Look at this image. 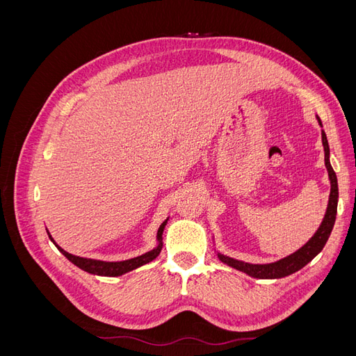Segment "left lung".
Masks as SVG:
<instances>
[{
  "instance_id": "1",
  "label": "left lung",
  "mask_w": 356,
  "mask_h": 356,
  "mask_svg": "<svg viewBox=\"0 0 356 356\" xmlns=\"http://www.w3.org/2000/svg\"><path fill=\"white\" fill-rule=\"evenodd\" d=\"M319 120V118H318ZM319 124L322 126L321 120ZM322 144H324V152H325V166L328 170V177L331 181V193H330V200H328V208L325 212L324 221H322L321 227L318 232L314 234L312 238L303 248H300L298 251L294 254H291L282 260H279L276 263L270 264H250V263H243L239 260H234V258L225 257L218 254V258L225 263L227 266L238 268V270L250 275L257 279H279V277H285L298 272L300 268H303L307 263H310L314 258L322 251V248L325 246L331 230L334 227V222H336V215H337V202H339V186H337V177L336 172L331 168L330 163V147L327 141V135L322 131Z\"/></svg>"
}]
</instances>
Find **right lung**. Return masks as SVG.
I'll return each instance as SVG.
<instances>
[{
  "label": "right lung",
  "instance_id": "right-lung-1",
  "mask_svg": "<svg viewBox=\"0 0 356 356\" xmlns=\"http://www.w3.org/2000/svg\"><path fill=\"white\" fill-rule=\"evenodd\" d=\"M165 225H166V221L160 225L159 227V232H157V241H159V246L154 248L153 251H149L141 257H136V258H131V260H126V261H115V263H111V261H99V260H92V258H83V257H77V255H72L67 251H63L60 246H58L55 243V241L51 239V236L49 234L50 241H53V243H55L58 246V250L65 255L68 260L75 264L77 267H80L81 270L88 272V273H92V275H98V276H120V275H124L127 272L134 270V268H138L141 267L149 261H153L154 258L160 254L161 251V246H163V243H161V234H163V230H165ZM49 233V232H47Z\"/></svg>",
  "mask_w": 356,
  "mask_h": 356
}]
</instances>
